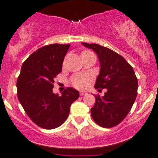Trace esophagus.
<instances>
[{"label": "esophagus", "mask_w": 158, "mask_h": 158, "mask_svg": "<svg viewBox=\"0 0 158 158\" xmlns=\"http://www.w3.org/2000/svg\"><path fill=\"white\" fill-rule=\"evenodd\" d=\"M87 91H85V90H81V91H80V96H85V95H87Z\"/></svg>", "instance_id": "1"}]
</instances>
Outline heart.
<instances>
[{
	"mask_svg": "<svg viewBox=\"0 0 158 158\" xmlns=\"http://www.w3.org/2000/svg\"><path fill=\"white\" fill-rule=\"evenodd\" d=\"M92 78L90 74H78L72 78L71 82L78 89H84L92 80Z\"/></svg>",
	"mask_w": 158,
	"mask_h": 158,
	"instance_id": "1",
	"label": "heart"
}]
</instances>
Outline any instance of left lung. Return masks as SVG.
I'll list each match as a JSON object with an SVG mask.
<instances>
[{"mask_svg":"<svg viewBox=\"0 0 158 158\" xmlns=\"http://www.w3.org/2000/svg\"><path fill=\"white\" fill-rule=\"evenodd\" d=\"M81 44L96 52L100 63L94 88L107 89L103 97L95 96L96 102L90 109L92 118L104 128L117 126L129 113L137 95L138 81L133 68L109 48L97 44Z\"/></svg>","mask_w":158,"mask_h":158,"instance_id":"obj_1","label":"left lung"}]
</instances>
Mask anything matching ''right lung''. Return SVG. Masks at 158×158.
Segmentation results:
<instances>
[{"instance_id":"obj_1","label":"right lung","mask_w":158,"mask_h":158,"mask_svg":"<svg viewBox=\"0 0 158 158\" xmlns=\"http://www.w3.org/2000/svg\"><path fill=\"white\" fill-rule=\"evenodd\" d=\"M70 44H53L39 48L23 63L17 80L18 98L26 114L38 126L53 129L65 122L70 108L79 97L67 88L61 96L52 92L54 79L61 72Z\"/></svg>"}]
</instances>
